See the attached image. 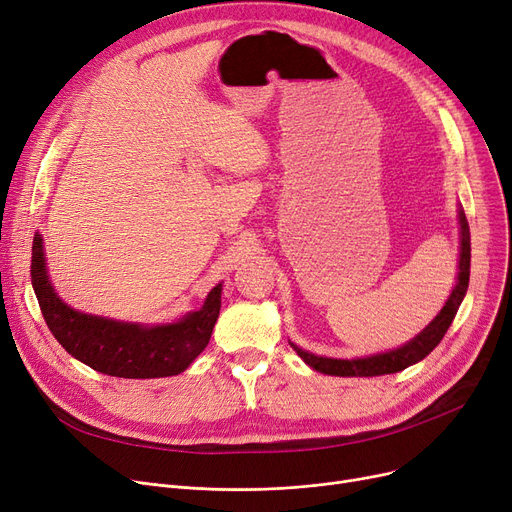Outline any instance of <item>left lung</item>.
<instances>
[{
  "mask_svg": "<svg viewBox=\"0 0 512 512\" xmlns=\"http://www.w3.org/2000/svg\"><path fill=\"white\" fill-rule=\"evenodd\" d=\"M459 236H461V247H459V272H456V284L450 292L448 301L440 309V313L429 321V324L409 342H405L392 351L369 355V357H357V359H334V357H321L313 355L305 348L290 342V346L297 351V355L315 371L326 373V375H338V378H373V375H386L407 369L419 361H423L444 338L446 330L450 328L452 319L459 311L467 288H469V272H471V234L469 224L465 218V211L459 205Z\"/></svg>",
  "mask_w": 512,
  "mask_h": 512,
  "instance_id": "left-lung-1",
  "label": "left lung"
}]
</instances>
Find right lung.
I'll return each instance as SVG.
<instances>
[{
    "label": "right lung",
    "instance_id": "right-lung-1",
    "mask_svg": "<svg viewBox=\"0 0 512 512\" xmlns=\"http://www.w3.org/2000/svg\"><path fill=\"white\" fill-rule=\"evenodd\" d=\"M31 278L45 324L68 355L114 378L151 380L182 373L205 351L222 307L218 284L201 309L170 324H139L72 309L49 280L39 232L33 238Z\"/></svg>",
    "mask_w": 512,
    "mask_h": 512
}]
</instances>
